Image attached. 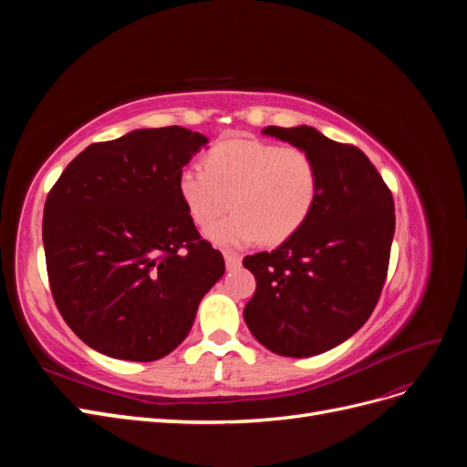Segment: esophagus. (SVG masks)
<instances>
[{
    "instance_id": "34e87169",
    "label": "esophagus",
    "mask_w": 467,
    "mask_h": 467,
    "mask_svg": "<svg viewBox=\"0 0 467 467\" xmlns=\"http://www.w3.org/2000/svg\"><path fill=\"white\" fill-rule=\"evenodd\" d=\"M223 259H225V268H228V271H234V268L242 265V257L235 255V253H225Z\"/></svg>"
}]
</instances>
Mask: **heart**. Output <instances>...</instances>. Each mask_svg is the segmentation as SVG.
I'll list each match as a JSON object with an SVG mask.
<instances>
[{
	"label": "heart",
	"mask_w": 467,
	"mask_h": 467,
	"mask_svg": "<svg viewBox=\"0 0 467 467\" xmlns=\"http://www.w3.org/2000/svg\"><path fill=\"white\" fill-rule=\"evenodd\" d=\"M202 167L182 169L179 196L201 228L232 206L234 214L206 232L220 247L286 242L312 216L319 196V167L304 148L222 140L204 153Z\"/></svg>",
	"instance_id": "1"
}]
</instances>
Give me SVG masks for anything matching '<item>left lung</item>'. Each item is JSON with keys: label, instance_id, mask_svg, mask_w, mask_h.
Returning <instances> with one entry per match:
<instances>
[{"label": "left lung", "instance_id": "left-lung-1", "mask_svg": "<svg viewBox=\"0 0 467 467\" xmlns=\"http://www.w3.org/2000/svg\"><path fill=\"white\" fill-rule=\"evenodd\" d=\"M319 167L312 216L275 251L244 259L257 290L244 309L249 331L280 357H314L355 335L384 288L395 232L393 196L366 155L312 126H266Z\"/></svg>", "mask_w": 467, "mask_h": 467}]
</instances>
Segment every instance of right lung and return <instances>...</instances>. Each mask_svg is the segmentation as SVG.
I'll return each instance as SVG.
<instances>
[{
	"instance_id": "add662e5",
	"label": "right lung",
	"mask_w": 467,
	"mask_h": 467,
	"mask_svg": "<svg viewBox=\"0 0 467 467\" xmlns=\"http://www.w3.org/2000/svg\"><path fill=\"white\" fill-rule=\"evenodd\" d=\"M206 142L165 126L91 144L47 196L42 242L52 298L69 329L107 357L169 355L225 271L177 187Z\"/></svg>"
}]
</instances>
